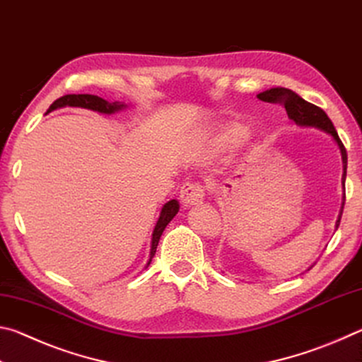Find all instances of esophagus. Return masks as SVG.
<instances>
[{
  "label": "esophagus",
  "mask_w": 362,
  "mask_h": 362,
  "mask_svg": "<svg viewBox=\"0 0 362 362\" xmlns=\"http://www.w3.org/2000/svg\"><path fill=\"white\" fill-rule=\"evenodd\" d=\"M204 188L199 183H185L180 189V201L183 206H194L203 203Z\"/></svg>",
  "instance_id": "1"
}]
</instances>
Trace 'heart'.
Returning <instances> with one entry per match:
<instances>
[{"label": "heart", "mask_w": 362, "mask_h": 362, "mask_svg": "<svg viewBox=\"0 0 362 362\" xmlns=\"http://www.w3.org/2000/svg\"><path fill=\"white\" fill-rule=\"evenodd\" d=\"M246 134V127L243 122L236 119H228L217 122L216 126L211 127V131L206 134L201 146L209 153H218L228 148L233 144H236L238 140H241Z\"/></svg>", "instance_id": "obj_1"}]
</instances>
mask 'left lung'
<instances>
[{
	"label": "left lung",
	"mask_w": 362,
	"mask_h": 362,
	"mask_svg": "<svg viewBox=\"0 0 362 362\" xmlns=\"http://www.w3.org/2000/svg\"><path fill=\"white\" fill-rule=\"evenodd\" d=\"M257 99L262 100V102H269V103H276V102L283 103L286 112H287V116H289V119L296 122L297 126H300V127H315V129H320L322 132H326V134H329L330 137H332L335 145L339 146L340 155H341V164H343V175H341L343 201H341L339 218H337V222H335V230H337V228H339V225H340L343 204H345V179H346L348 158H346L345 146H343L341 140L339 139V134H337L332 121L329 119V116L326 115L324 110L313 105V103L306 102L305 99H302V97L293 93V90H291V89H286V88L267 89V90H263V93L257 94ZM311 267H313V265H311Z\"/></svg>",
	"instance_id": "left-lung-1"
}]
</instances>
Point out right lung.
<instances>
[{"label":"right lung","mask_w":362,"mask_h":362,"mask_svg":"<svg viewBox=\"0 0 362 362\" xmlns=\"http://www.w3.org/2000/svg\"><path fill=\"white\" fill-rule=\"evenodd\" d=\"M64 107H76V108H86V110H93V112L102 113V115H112L116 112H121V110H126L129 105H126L124 102H108L105 99H102L99 95H90V94H69L57 99L52 103L51 107L47 108L46 113H51L57 108H64ZM180 209V204L177 199H170L166 204L161 207V212H159V218L155 225V230L151 233V246H150V259L146 262L145 268L150 265L151 259L156 254V247L159 243V238H161L164 228H166L168 223L173 220L177 212Z\"/></svg>","instance_id":"add662e5"}]
</instances>
